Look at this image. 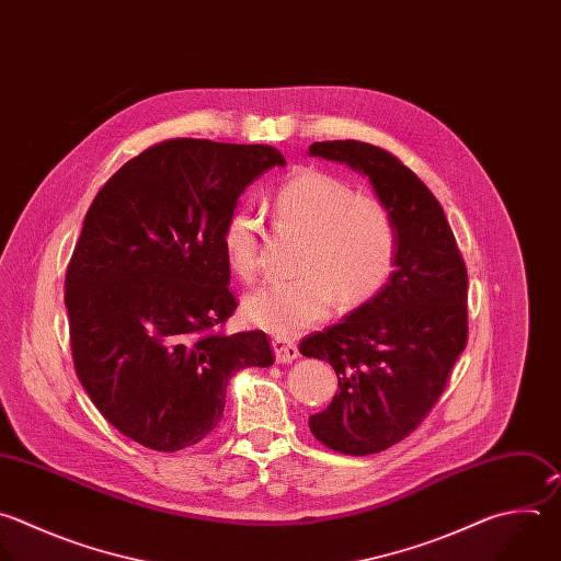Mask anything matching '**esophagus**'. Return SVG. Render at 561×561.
Segmentation results:
<instances>
[{
    "label": "esophagus",
    "mask_w": 561,
    "mask_h": 561,
    "mask_svg": "<svg viewBox=\"0 0 561 561\" xmlns=\"http://www.w3.org/2000/svg\"><path fill=\"white\" fill-rule=\"evenodd\" d=\"M273 350H275L277 363H293L299 356L297 345L286 336H275L273 339Z\"/></svg>",
    "instance_id": "esophagus-1"
}]
</instances>
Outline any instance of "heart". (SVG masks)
Segmentation results:
<instances>
[{
	"label": "heart",
	"instance_id": "1",
	"mask_svg": "<svg viewBox=\"0 0 561 561\" xmlns=\"http://www.w3.org/2000/svg\"><path fill=\"white\" fill-rule=\"evenodd\" d=\"M277 222L306 238L293 282H271L244 299V317L271 332L293 336L323 321L334 297L356 308L377 297L392 277L399 231L390 207L319 169H301L275 194ZM262 218L247 205L233 209L222 231L231 271L251 282L260 266Z\"/></svg>",
	"mask_w": 561,
	"mask_h": 561
}]
</instances>
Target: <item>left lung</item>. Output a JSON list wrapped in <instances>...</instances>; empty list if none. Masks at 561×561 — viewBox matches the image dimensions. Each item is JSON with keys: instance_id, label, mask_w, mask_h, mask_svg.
Instances as JSON below:
<instances>
[{"instance_id": "obj_1", "label": "left lung", "mask_w": 561, "mask_h": 561, "mask_svg": "<svg viewBox=\"0 0 561 561\" xmlns=\"http://www.w3.org/2000/svg\"><path fill=\"white\" fill-rule=\"evenodd\" d=\"M310 156L365 173L399 231L397 271L386 288L341 323L299 343L339 379L332 403L310 416L312 436L332 451L369 456L408 438L447 388L467 345V266L440 203L383 147L323 140Z\"/></svg>"}]
</instances>
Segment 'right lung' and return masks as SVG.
Returning <instances> with one entry per match:
<instances>
[{
    "mask_svg": "<svg viewBox=\"0 0 561 561\" xmlns=\"http://www.w3.org/2000/svg\"><path fill=\"white\" fill-rule=\"evenodd\" d=\"M286 158L268 145L169 138L127 160L92 201L66 273L75 369L96 410L153 451L201 443L227 386L275 356L238 308L222 231L247 186Z\"/></svg>",
    "mask_w": 561,
    "mask_h": 561,
    "instance_id": "add662e5",
    "label": "right lung"
}]
</instances>
